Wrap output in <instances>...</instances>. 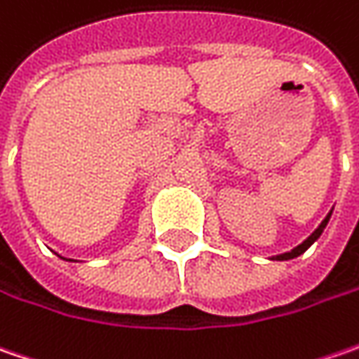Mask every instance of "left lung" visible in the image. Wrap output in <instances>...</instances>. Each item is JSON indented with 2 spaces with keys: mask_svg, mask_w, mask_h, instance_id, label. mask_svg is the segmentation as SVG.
I'll list each match as a JSON object with an SVG mask.
<instances>
[{
  "mask_svg": "<svg viewBox=\"0 0 359 359\" xmlns=\"http://www.w3.org/2000/svg\"><path fill=\"white\" fill-rule=\"evenodd\" d=\"M330 217H332V212H330V214L325 215L324 219H322V224H320L318 228H316V229H313V231H311V236H308V238H306V240L302 241L299 245H296L294 250H290V252H283V254L271 255L269 259H278V262H285V259H294V257H297V255L304 254V252H306V250L310 248L311 243H313V241L318 240V238H320L322 233H324V229H325V226H327V222H330Z\"/></svg>",
  "mask_w": 359,
  "mask_h": 359,
  "instance_id": "left-lung-1",
  "label": "left lung"
}]
</instances>
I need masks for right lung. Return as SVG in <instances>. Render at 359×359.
I'll return each instance as SVG.
<instances>
[{
    "label": "right lung",
    "mask_w": 359,
    "mask_h": 359,
    "mask_svg": "<svg viewBox=\"0 0 359 359\" xmlns=\"http://www.w3.org/2000/svg\"><path fill=\"white\" fill-rule=\"evenodd\" d=\"M67 262H72V259H67Z\"/></svg>",
    "instance_id": "right-lung-1"
}]
</instances>
